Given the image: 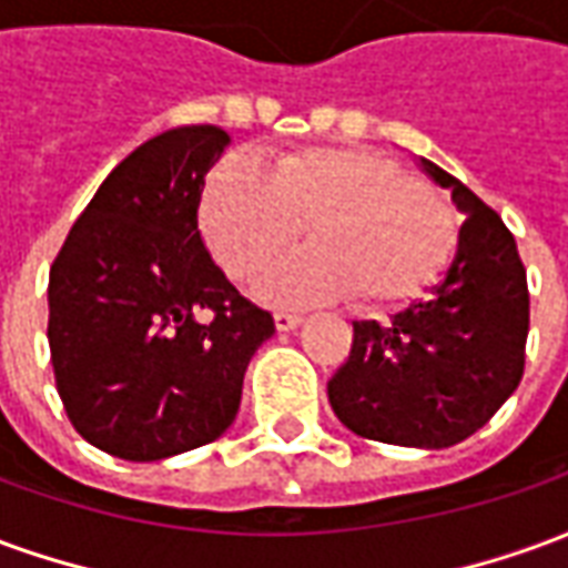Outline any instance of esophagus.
I'll return each instance as SVG.
<instances>
[{"mask_svg":"<svg viewBox=\"0 0 568 568\" xmlns=\"http://www.w3.org/2000/svg\"><path fill=\"white\" fill-rule=\"evenodd\" d=\"M273 322H276V332H295L297 325H304V316L280 310V313H273Z\"/></svg>","mask_w":568,"mask_h":568,"instance_id":"esophagus-1","label":"esophagus"}]
</instances>
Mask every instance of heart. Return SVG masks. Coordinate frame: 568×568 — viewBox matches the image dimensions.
Segmentation results:
<instances>
[{
  "label": "heart",
  "mask_w": 568,
  "mask_h": 568,
  "mask_svg": "<svg viewBox=\"0 0 568 568\" xmlns=\"http://www.w3.org/2000/svg\"><path fill=\"white\" fill-rule=\"evenodd\" d=\"M200 222L215 258L246 280L297 236L313 246L273 261L255 292L273 304H395L419 295L447 267L456 243L450 210L393 161L362 149L285 154L273 170L243 154L206 179Z\"/></svg>",
  "instance_id": "heart-1"
}]
</instances>
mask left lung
Instances as JSON below:
<instances>
[{"instance_id":"8db88e82","label":"left lung","mask_w":568,"mask_h":568,"mask_svg":"<svg viewBox=\"0 0 568 568\" xmlns=\"http://www.w3.org/2000/svg\"><path fill=\"white\" fill-rule=\"evenodd\" d=\"M465 222L447 271L389 322H353V349L328 381L337 419L362 438L440 450L475 435L524 377L529 292L511 231L438 163Z\"/></svg>"}]
</instances>
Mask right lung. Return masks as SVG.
Instances as JSON below:
<instances>
[{
    "label": "right lung",
    "mask_w": 568,
    "mask_h": 568,
    "mask_svg": "<svg viewBox=\"0 0 568 568\" xmlns=\"http://www.w3.org/2000/svg\"><path fill=\"white\" fill-rule=\"evenodd\" d=\"M231 136L173 128L118 163L48 276L57 393L81 438L158 463L224 435L273 316L227 283L197 231Z\"/></svg>",
    "instance_id": "right-lung-1"
}]
</instances>
